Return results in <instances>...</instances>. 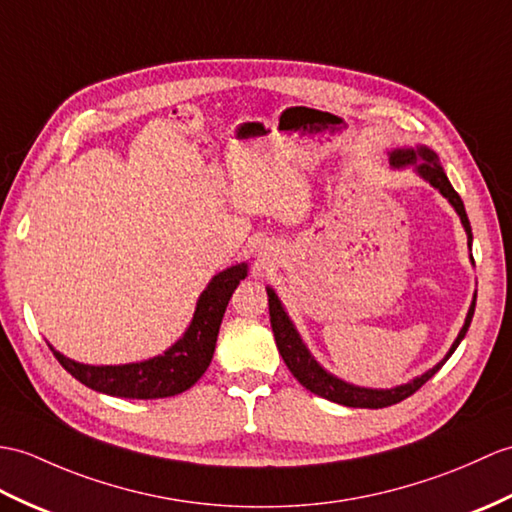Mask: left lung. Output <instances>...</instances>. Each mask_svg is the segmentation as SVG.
I'll return each mask as SVG.
<instances>
[{
    "label": "left lung",
    "mask_w": 512,
    "mask_h": 512,
    "mask_svg": "<svg viewBox=\"0 0 512 512\" xmlns=\"http://www.w3.org/2000/svg\"><path fill=\"white\" fill-rule=\"evenodd\" d=\"M417 157L423 159V163L417 165L419 174L425 178V181H430L438 189V192H441L451 202V205H454V209L458 211L462 224H465V231L469 235V246H471V224H469V218H467L465 205H462L458 192L447 181L443 168H441V165H438L436 154L432 150H427V148H419L417 152H414V150H395V152H390V161H392V165H397V168H399V165L414 163V161H417ZM473 310H475V299H473V303L469 307L465 327L460 329L456 342L451 344L447 358H451V353L456 351L460 340L465 338L467 329L471 325ZM268 312H270L272 334H275V340H277V349L281 353L283 362L288 364L290 373L296 379H299V384H303L307 390H312L314 395L325 397V399L334 401V403H342V406H349V408H388V406H392V403H399L403 399H408L410 395H414V392H417L427 382V379L434 377L438 373V368L443 366V362L436 364L432 371H427L425 375L417 377V379H414V382H410L406 386H397V388H392V390H371V388L351 386L347 382H342V379L329 375L325 368L312 358L310 351H307L305 344L301 342L299 334H296V329L292 327L290 318L285 316L283 307H281V303L277 299V294L272 292L270 288H268Z\"/></svg>",
    "instance_id": "obj_1"
}]
</instances>
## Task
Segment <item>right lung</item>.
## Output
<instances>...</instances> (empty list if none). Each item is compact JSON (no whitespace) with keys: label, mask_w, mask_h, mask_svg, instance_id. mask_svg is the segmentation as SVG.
Masks as SVG:
<instances>
[{"label":"right lung","mask_w":512,"mask_h":512,"mask_svg":"<svg viewBox=\"0 0 512 512\" xmlns=\"http://www.w3.org/2000/svg\"><path fill=\"white\" fill-rule=\"evenodd\" d=\"M246 277V264L233 266L211 279L207 290L200 294L192 325L172 349L159 358L124 366H87L56 353L65 371L80 384L104 395L124 399H161L174 397L192 388L213 358L224 310H227L233 290Z\"/></svg>","instance_id":"right-lung-1"}]
</instances>
